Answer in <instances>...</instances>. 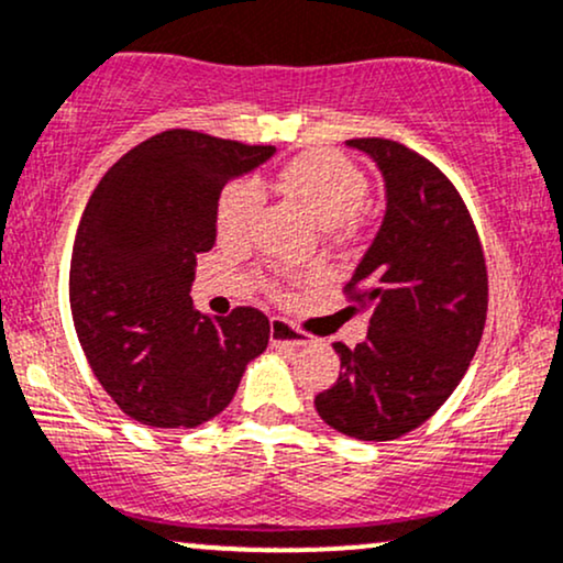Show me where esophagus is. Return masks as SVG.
<instances>
[{
    "label": "esophagus",
    "instance_id": "34e87169",
    "mask_svg": "<svg viewBox=\"0 0 563 563\" xmlns=\"http://www.w3.org/2000/svg\"><path fill=\"white\" fill-rule=\"evenodd\" d=\"M269 343H273L275 349H299V346H307L309 338L299 333V330L294 328L288 320H280V317H275L273 322H269Z\"/></svg>",
    "mask_w": 563,
    "mask_h": 563
}]
</instances>
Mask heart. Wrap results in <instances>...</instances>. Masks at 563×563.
Listing matches in <instances>:
<instances>
[{"label":"heart","mask_w":563,"mask_h":563,"mask_svg":"<svg viewBox=\"0 0 563 563\" xmlns=\"http://www.w3.org/2000/svg\"><path fill=\"white\" fill-rule=\"evenodd\" d=\"M283 186L328 230L349 225L351 217L364 207L369 194L367 175L343 154L328 152V148H317V152H307L288 162L283 170ZM262 201L264 188L260 180L243 178L230 183L217 201V230L222 239H246L252 233Z\"/></svg>","instance_id":"1"}]
</instances>
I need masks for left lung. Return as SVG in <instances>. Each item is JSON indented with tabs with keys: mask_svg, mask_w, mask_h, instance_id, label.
<instances>
[{
	"mask_svg": "<svg viewBox=\"0 0 563 563\" xmlns=\"http://www.w3.org/2000/svg\"><path fill=\"white\" fill-rule=\"evenodd\" d=\"M383 175L385 214L346 290L372 309L367 338L333 343L341 375L314 398L330 428L396 440L430 419L479 346L487 273L462 196L432 162L388 139H351Z\"/></svg>",
	"mask_w": 563,
	"mask_h": 563,
	"instance_id": "1",
	"label": "left lung"
}]
</instances>
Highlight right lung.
Instances as JSON below:
<instances>
[{"label":"right lung","instance_id":"1","mask_svg":"<svg viewBox=\"0 0 563 563\" xmlns=\"http://www.w3.org/2000/svg\"><path fill=\"white\" fill-rule=\"evenodd\" d=\"M275 146L165 131L114 162L80 217L70 309L88 364L128 417L196 428L233 401L267 349L269 320L194 311L196 256L217 241V201Z\"/></svg>","mask_w":563,"mask_h":563}]
</instances>
